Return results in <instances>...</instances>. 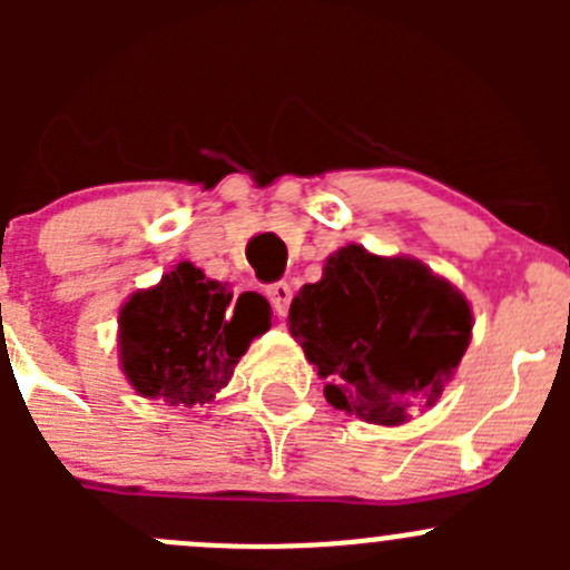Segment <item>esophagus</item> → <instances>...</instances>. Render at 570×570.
Returning a JSON list of instances; mask_svg holds the SVG:
<instances>
[{
    "instance_id": "34e87169",
    "label": "esophagus",
    "mask_w": 570,
    "mask_h": 570,
    "mask_svg": "<svg viewBox=\"0 0 570 570\" xmlns=\"http://www.w3.org/2000/svg\"><path fill=\"white\" fill-rule=\"evenodd\" d=\"M267 297H269V303H273L275 312H278L281 317H284V314L289 312V303H292V286L286 284V281H278V284L267 286Z\"/></svg>"
}]
</instances>
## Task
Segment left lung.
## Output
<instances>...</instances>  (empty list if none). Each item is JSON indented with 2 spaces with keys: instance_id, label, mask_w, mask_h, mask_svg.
I'll list each match as a JSON object with an SVG mask.
<instances>
[{
  "instance_id": "8db88e82",
  "label": "left lung",
  "mask_w": 570,
  "mask_h": 570,
  "mask_svg": "<svg viewBox=\"0 0 570 570\" xmlns=\"http://www.w3.org/2000/svg\"><path fill=\"white\" fill-rule=\"evenodd\" d=\"M461 289L411 256L347 245L289 306V331L325 381L336 411L370 424H405L435 405L471 342Z\"/></svg>"
}]
</instances>
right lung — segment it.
I'll list each match as a JSON object with an SVG mask.
<instances>
[{
    "mask_svg": "<svg viewBox=\"0 0 570 570\" xmlns=\"http://www.w3.org/2000/svg\"><path fill=\"white\" fill-rule=\"evenodd\" d=\"M269 331V303L178 262L157 286L120 306V370L140 396L168 405H204L228 386L234 366Z\"/></svg>",
    "mask_w": 570,
    "mask_h": 570,
    "instance_id": "right-lung-1",
    "label": "right lung"
}]
</instances>
